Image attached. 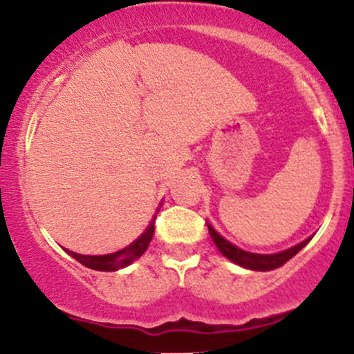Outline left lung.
Returning <instances> with one entry per match:
<instances>
[{
  "label": "left lung",
  "mask_w": 354,
  "mask_h": 354,
  "mask_svg": "<svg viewBox=\"0 0 354 354\" xmlns=\"http://www.w3.org/2000/svg\"><path fill=\"white\" fill-rule=\"evenodd\" d=\"M208 231L211 238H213L214 245L218 246V250L221 251L226 258L231 259L233 263H236L239 266L248 268V270H254V271H270V270H274V268L283 266L288 259L293 258V256L298 253L301 248L306 246L308 241L311 239V238L304 239V241L299 243V245L290 248V250H284L281 253L256 254V253H250V251H243L239 250L238 246L231 245L228 239H225L218 233V231H214V228L211 225H208Z\"/></svg>",
  "instance_id": "obj_1"
}]
</instances>
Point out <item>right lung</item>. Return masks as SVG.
Segmentation results:
<instances>
[{"label": "right lung", "instance_id": "obj_1", "mask_svg": "<svg viewBox=\"0 0 354 354\" xmlns=\"http://www.w3.org/2000/svg\"><path fill=\"white\" fill-rule=\"evenodd\" d=\"M154 219L156 216H153L151 223L148 225V228L145 230V233L141 234L140 238L135 239L129 246H126L124 250L116 251V253L111 254H103V256H86V254H78L73 253V251L66 250L68 254H71L76 261H80L81 265L91 268V270L96 271H116L120 268L128 266L129 263L135 261L136 258H140L141 254L145 253L146 248H148L149 241H151L153 233H154Z\"/></svg>", "mask_w": 354, "mask_h": 354}]
</instances>
